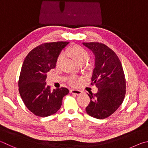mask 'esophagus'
<instances>
[{"label": "esophagus", "instance_id": "obj_1", "mask_svg": "<svg viewBox=\"0 0 148 148\" xmlns=\"http://www.w3.org/2000/svg\"><path fill=\"white\" fill-rule=\"evenodd\" d=\"M70 92H71V94H75V95H77L82 94V91H81V90H73H73H70Z\"/></svg>", "mask_w": 148, "mask_h": 148}]
</instances>
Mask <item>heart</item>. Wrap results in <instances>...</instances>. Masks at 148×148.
Masks as SVG:
<instances>
[{
	"mask_svg": "<svg viewBox=\"0 0 148 148\" xmlns=\"http://www.w3.org/2000/svg\"><path fill=\"white\" fill-rule=\"evenodd\" d=\"M65 54L69 56L74 60V61L79 65H82L86 64L89 59V54L86 50L79 45H74L65 51ZM64 56L63 54L60 55L56 60V66H60L64 61ZM82 79L77 76H71L68 79V82L71 86H77Z\"/></svg>",
	"mask_w": 148,
	"mask_h": 148,
	"instance_id": "heart-1",
	"label": "heart"
}]
</instances>
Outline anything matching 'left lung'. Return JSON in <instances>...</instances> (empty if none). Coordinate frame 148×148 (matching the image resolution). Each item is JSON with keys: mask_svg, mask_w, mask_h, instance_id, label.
I'll list each match as a JSON object with an SVG mask.
<instances>
[{"mask_svg": "<svg viewBox=\"0 0 148 148\" xmlns=\"http://www.w3.org/2000/svg\"><path fill=\"white\" fill-rule=\"evenodd\" d=\"M82 43L95 55L91 84L98 88L96 94H88L90 102L86 111L93 118H107L118 109L125 97L126 82L122 65L116 54L105 44Z\"/></svg>", "mask_w": 148, "mask_h": 148, "instance_id": "left-lung-1", "label": "left lung"}]
</instances>
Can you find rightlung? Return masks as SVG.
<instances>
[{"mask_svg": "<svg viewBox=\"0 0 148 148\" xmlns=\"http://www.w3.org/2000/svg\"><path fill=\"white\" fill-rule=\"evenodd\" d=\"M69 42L45 43L33 49L26 56L21 70L19 92L23 103L31 112L40 117L55 114L61 107L63 97L69 94L66 88L51 90L47 86V73L56 67L62 49Z\"/></svg>", "mask_w": 148, "mask_h": 148, "instance_id": "add662e5", "label": "right lung"}]
</instances>
